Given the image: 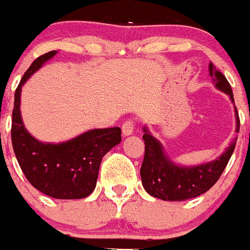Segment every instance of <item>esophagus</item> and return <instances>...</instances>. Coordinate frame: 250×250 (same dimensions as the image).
Here are the masks:
<instances>
[{
	"instance_id": "34e87169",
	"label": "esophagus",
	"mask_w": 250,
	"mask_h": 250,
	"mask_svg": "<svg viewBox=\"0 0 250 250\" xmlns=\"http://www.w3.org/2000/svg\"><path fill=\"white\" fill-rule=\"evenodd\" d=\"M133 132H134V122L130 120L125 121L122 125V134L125 137H128V135H132Z\"/></svg>"
}]
</instances>
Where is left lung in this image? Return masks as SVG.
I'll use <instances>...</instances> for the list:
<instances>
[{
	"label": "left lung",
	"instance_id": "8db88e82",
	"mask_svg": "<svg viewBox=\"0 0 250 250\" xmlns=\"http://www.w3.org/2000/svg\"><path fill=\"white\" fill-rule=\"evenodd\" d=\"M209 74L213 83L221 92L226 93L234 104L233 93L226 77L215 69L213 62H209ZM236 115V132H239V117L234 106ZM143 139L145 141V156L140 168L141 181L146 192L163 201H186L207 192L218 181L232 156L236 140L230 144L225 152L216 160L203 165L185 167L175 165L163 150L160 143L144 127Z\"/></svg>",
	"mask_w": 250,
	"mask_h": 250
}]
</instances>
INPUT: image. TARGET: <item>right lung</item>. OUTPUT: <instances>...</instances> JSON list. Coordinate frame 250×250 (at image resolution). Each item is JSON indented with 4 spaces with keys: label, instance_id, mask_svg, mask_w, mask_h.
<instances>
[{
    "label": "right lung",
    "instance_id": "1",
    "mask_svg": "<svg viewBox=\"0 0 250 250\" xmlns=\"http://www.w3.org/2000/svg\"><path fill=\"white\" fill-rule=\"evenodd\" d=\"M57 50L37 58L27 69L14 94L12 113V145L29 183L49 197L78 200L93 192L103 157L121 143V128L90 129L71 140L52 144L35 139L20 115L21 87Z\"/></svg>",
    "mask_w": 250,
    "mask_h": 250
}]
</instances>
